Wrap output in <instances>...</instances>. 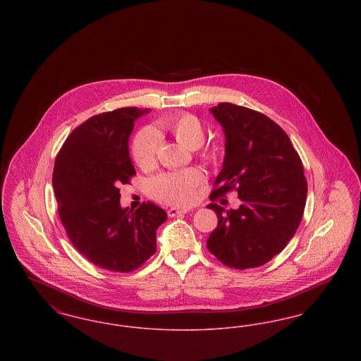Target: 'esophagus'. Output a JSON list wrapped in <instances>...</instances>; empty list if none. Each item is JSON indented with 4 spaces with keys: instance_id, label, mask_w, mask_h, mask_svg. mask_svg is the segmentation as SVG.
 Masks as SVG:
<instances>
[{
    "instance_id": "obj_1",
    "label": "esophagus",
    "mask_w": 361,
    "mask_h": 361,
    "mask_svg": "<svg viewBox=\"0 0 361 361\" xmlns=\"http://www.w3.org/2000/svg\"><path fill=\"white\" fill-rule=\"evenodd\" d=\"M187 212H189V208H177V207H172V208L168 209V215H169L171 218L183 215V214H187Z\"/></svg>"
}]
</instances>
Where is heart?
I'll return each instance as SVG.
<instances>
[{
  "label": "heart",
  "instance_id": "b5f03b06",
  "mask_svg": "<svg viewBox=\"0 0 361 361\" xmlns=\"http://www.w3.org/2000/svg\"><path fill=\"white\" fill-rule=\"evenodd\" d=\"M157 133H168L177 142L195 149L199 159L209 168H216L222 162V150L215 145H203L206 130L200 119L192 114H174L157 123ZM159 140L154 131L140 130L133 139L131 154L137 168L147 172L154 169ZM204 183V174L196 168H188L176 172H166L155 177L150 184L152 196L155 200L173 204L185 206L193 202L196 189Z\"/></svg>",
  "mask_w": 361,
  "mask_h": 361
}]
</instances>
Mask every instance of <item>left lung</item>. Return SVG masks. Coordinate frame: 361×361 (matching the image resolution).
<instances>
[{"label":"left lung","instance_id":"obj_1","mask_svg":"<svg viewBox=\"0 0 361 361\" xmlns=\"http://www.w3.org/2000/svg\"><path fill=\"white\" fill-rule=\"evenodd\" d=\"M226 135L224 168L209 199L238 193V209L211 203L218 226L207 249L234 269L257 268L279 255L303 218L307 181L286 131L255 109L231 103L211 108Z\"/></svg>","mask_w":361,"mask_h":361}]
</instances>
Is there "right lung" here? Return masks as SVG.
I'll return each instance as SVG.
<instances>
[{
	"mask_svg": "<svg viewBox=\"0 0 361 361\" xmlns=\"http://www.w3.org/2000/svg\"><path fill=\"white\" fill-rule=\"evenodd\" d=\"M145 112L126 106L84 121L65 140L52 173L59 219L71 243L96 267L119 274L154 255L155 231L168 218L150 202L134 212L119 202L121 185L135 176L128 139Z\"/></svg>",
	"mask_w": 361,
	"mask_h": 361,
	"instance_id": "1",
	"label": "right lung"
}]
</instances>
